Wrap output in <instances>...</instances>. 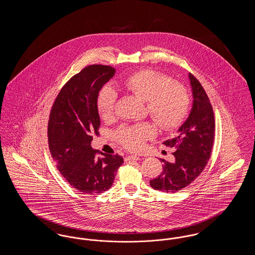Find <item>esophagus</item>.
I'll return each mask as SVG.
<instances>
[{
    "mask_svg": "<svg viewBox=\"0 0 255 255\" xmlns=\"http://www.w3.org/2000/svg\"><path fill=\"white\" fill-rule=\"evenodd\" d=\"M139 157L137 156H132V155H129V156H126L125 157V161H131V160H138Z\"/></svg>",
    "mask_w": 255,
    "mask_h": 255,
    "instance_id": "34e87169",
    "label": "esophagus"
}]
</instances>
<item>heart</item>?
Returning <instances> with one entry per match:
<instances>
[{
  "label": "heart",
  "instance_id": "b5f03b06",
  "mask_svg": "<svg viewBox=\"0 0 255 255\" xmlns=\"http://www.w3.org/2000/svg\"><path fill=\"white\" fill-rule=\"evenodd\" d=\"M122 91L146 101V108L151 119L163 131H173L184 122L190 99L183 86L173 82L169 76L144 70L133 73L120 84ZM117 101L116 92L105 87L97 97L99 116L104 121L113 119ZM155 130L149 123L122 126L116 133L120 143L128 150H140L146 140L153 137Z\"/></svg>",
  "mask_w": 255,
  "mask_h": 255
}]
</instances>
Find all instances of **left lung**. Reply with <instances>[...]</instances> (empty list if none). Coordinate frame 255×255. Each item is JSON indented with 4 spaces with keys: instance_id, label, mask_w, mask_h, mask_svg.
<instances>
[{
    "instance_id": "obj_1",
    "label": "left lung",
    "mask_w": 255,
    "mask_h": 255,
    "mask_svg": "<svg viewBox=\"0 0 255 255\" xmlns=\"http://www.w3.org/2000/svg\"><path fill=\"white\" fill-rule=\"evenodd\" d=\"M193 104L178 135L163 144L175 149L174 161L162 159V172L150 185L159 191L175 193L189 185L205 169L214 141L215 121L213 109L203 86L189 73Z\"/></svg>"
}]
</instances>
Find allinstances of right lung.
I'll list each match as a JSON object with an SVG mask.
<instances>
[{
  "label": "right lung",
  "mask_w": 255,
  "mask_h": 255,
  "mask_svg": "<svg viewBox=\"0 0 255 255\" xmlns=\"http://www.w3.org/2000/svg\"><path fill=\"white\" fill-rule=\"evenodd\" d=\"M116 70L105 65L84 68L61 89L49 114L48 138L51 157L61 175L73 188L95 195L113 185L120 155L100 153L91 146L93 134H98L100 119L98 93L115 75Z\"/></svg>",
  "instance_id": "obj_1"
}]
</instances>
